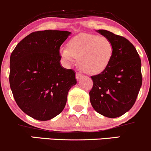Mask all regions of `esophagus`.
<instances>
[{
	"label": "esophagus",
	"mask_w": 151,
	"mask_h": 151,
	"mask_svg": "<svg viewBox=\"0 0 151 151\" xmlns=\"http://www.w3.org/2000/svg\"><path fill=\"white\" fill-rule=\"evenodd\" d=\"M76 78H77V81H79L81 79L83 78V75L82 74H80V73L77 72L76 73Z\"/></svg>",
	"instance_id": "esophagus-1"
}]
</instances>
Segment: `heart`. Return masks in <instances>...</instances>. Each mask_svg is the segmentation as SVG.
I'll return each instance as SVG.
<instances>
[{
    "label": "heart",
    "instance_id": "1",
    "mask_svg": "<svg viewBox=\"0 0 151 151\" xmlns=\"http://www.w3.org/2000/svg\"><path fill=\"white\" fill-rule=\"evenodd\" d=\"M59 54L66 63L78 59L82 72L96 74L103 72L113 57L114 45L106 36L82 33L68 41L67 48H61Z\"/></svg>",
    "mask_w": 151,
    "mask_h": 151
}]
</instances>
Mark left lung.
I'll return each mask as SVG.
<instances>
[{
    "label": "left lung",
    "instance_id": "1",
    "mask_svg": "<svg viewBox=\"0 0 151 151\" xmlns=\"http://www.w3.org/2000/svg\"><path fill=\"white\" fill-rule=\"evenodd\" d=\"M114 45L112 60L100 74L92 76L89 92L94 110L110 118L120 117L132 108L142 85L141 60L131 43L107 30H97Z\"/></svg>",
    "mask_w": 151,
    "mask_h": 151
}]
</instances>
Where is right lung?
<instances>
[{"mask_svg": "<svg viewBox=\"0 0 151 151\" xmlns=\"http://www.w3.org/2000/svg\"><path fill=\"white\" fill-rule=\"evenodd\" d=\"M71 32L45 30L21 40L10 58L9 82L16 103L26 115L49 120L60 114L75 72L60 64L59 49Z\"/></svg>", "mask_w": 151, "mask_h": 151, "instance_id": "obj_1", "label": "right lung"}]
</instances>
